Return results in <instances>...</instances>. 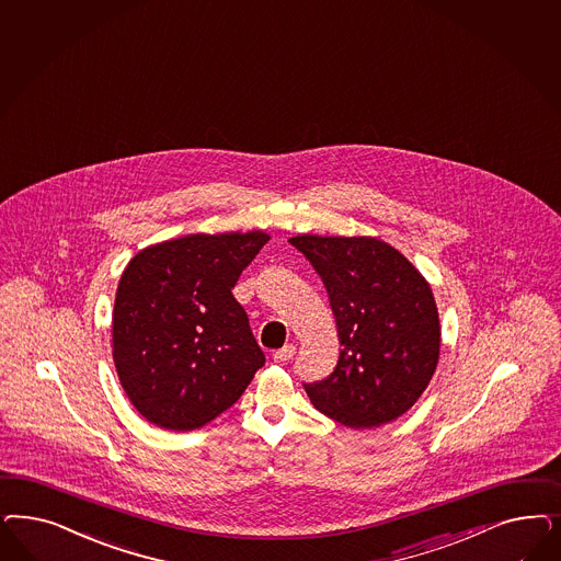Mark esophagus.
Returning a JSON list of instances; mask_svg holds the SVG:
<instances>
[{"mask_svg":"<svg viewBox=\"0 0 561 561\" xmlns=\"http://www.w3.org/2000/svg\"><path fill=\"white\" fill-rule=\"evenodd\" d=\"M293 355H295V346H293V344H285V346L278 348L272 357H274V362L276 363H287L293 359Z\"/></svg>","mask_w":561,"mask_h":561,"instance_id":"obj_1","label":"esophagus"}]
</instances>
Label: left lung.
Instances as JSON below:
<instances>
[{
	"instance_id": "1",
	"label": "left lung",
	"mask_w": 561,
	"mask_h": 561,
	"mask_svg": "<svg viewBox=\"0 0 561 561\" xmlns=\"http://www.w3.org/2000/svg\"><path fill=\"white\" fill-rule=\"evenodd\" d=\"M324 280L341 357L311 404L351 430H371L411 411L439 362L434 293L415 266L378 237H290Z\"/></svg>"
}]
</instances>
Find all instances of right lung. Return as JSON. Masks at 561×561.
<instances>
[{"mask_svg": "<svg viewBox=\"0 0 561 561\" xmlns=\"http://www.w3.org/2000/svg\"><path fill=\"white\" fill-rule=\"evenodd\" d=\"M268 239L264 231L178 237L127 262L111 346L119 383L148 423L169 432L204 427L264 365L231 289Z\"/></svg>", "mask_w": 561, "mask_h": 561, "instance_id": "add662e5", "label": "right lung"}]
</instances>
